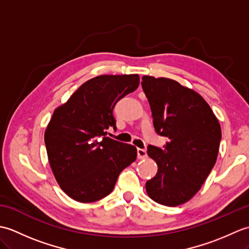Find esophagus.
I'll return each instance as SVG.
<instances>
[{
    "mask_svg": "<svg viewBox=\"0 0 249 249\" xmlns=\"http://www.w3.org/2000/svg\"><path fill=\"white\" fill-rule=\"evenodd\" d=\"M137 153H138V160H144V158L147 157L146 151L144 149H138L137 150Z\"/></svg>",
    "mask_w": 249,
    "mask_h": 249,
    "instance_id": "esophagus-1",
    "label": "esophagus"
}]
</instances>
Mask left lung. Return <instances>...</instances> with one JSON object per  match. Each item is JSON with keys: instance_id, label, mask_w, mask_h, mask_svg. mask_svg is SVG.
<instances>
[{"instance_id": "8db88e82", "label": "left lung", "mask_w": 249, "mask_h": 249, "mask_svg": "<svg viewBox=\"0 0 249 249\" xmlns=\"http://www.w3.org/2000/svg\"><path fill=\"white\" fill-rule=\"evenodd\" d=\"M141 86L155 130L168 139L162 149L147 146L158 170L146 193L160 204L181 205L199 192L217 160L219 121L199 93L176 80L143 76Z\"/></svg>"}]
</instances>
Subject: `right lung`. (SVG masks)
<instances>
[{
    "instance_id": "add662e5",
    "label": "right lung",
    "mask_w": 249,
    "mask_h": 249,
    "mask_svg": "<svg viewBox=\"0 0 249 249\" xmlns=\"http://www.w3.org/2000/svg\"><path fill=\"white\" fill-rule=\"evenodd\" d=\"M139 75H103L55 108L45 130L49 165L68 197L91 203L108 196L137 158L136 146L110 139L115 104L139 86Z\"/></svg>"
}]
</instances>
